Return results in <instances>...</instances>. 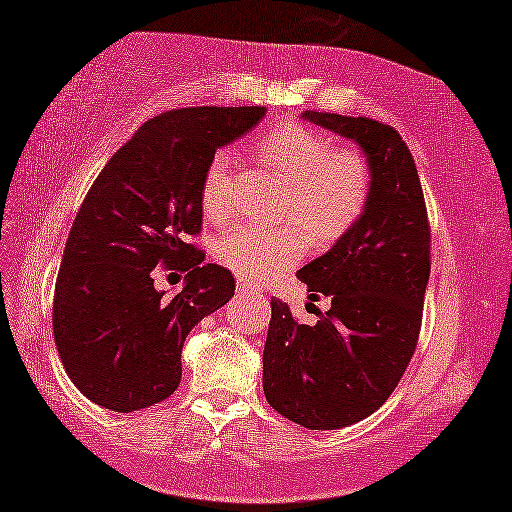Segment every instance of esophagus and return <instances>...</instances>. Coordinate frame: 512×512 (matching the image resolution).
I'll use <instances>...</instances> for the list:
<instances>
[{"label": "esophagus", "instance_id": "esophagus-1", "mask_svg": "<svg viewBox=\"0 0 512 512\" xmlns=\"http://www.w3.org/2000/svg\"><path fill=\"white\" fill-rule=\"evenodd\" d=\"M238 290L240 293H256V283H251L247 279H238Z\"/></svg>", "mask_w": 512, "mask_h": 512}]
</instances>
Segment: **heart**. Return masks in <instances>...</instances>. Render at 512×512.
Masks as SVG:
<instances>
[{"mask_svg": "<svg viewBox=\"0 0 512 512\" xmlns=\"http://www.w3.org/2000/svg\"><path fill=\"white\" fill-rule=\"evenodd\" d=\"M256 151L265 167L286 183L274 210V222L283 226L235 224L219 233L215 258L240 277L270 279L302 261L306 238L329 247L359 222L373 194V167L364 153L336 148L327 135L304 125L265 132ZM199 199L210 222L233 215V155L226 148L208 157Z\"/></svg>", "mask_w": 512, "mask_h": 512, "instance_id": "obj_1", "label": "heart"}]
</instances>
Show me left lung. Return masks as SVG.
<instances>
[{
  "label": "left lung",
  "instance_id": "1",
  "mask_svg": "<svg viewBox=\"0 0 512 512\" xmlns=\"http://www.w3.org/2000/svg\"><path fill=\"white\" fill-rule=\"evenodd\" d=\"M304 119L357 141L373 167V194L359 222L297 272L311 300L332 302L316 325H300L286 302L272 300L263 391L288 421L336 430L380 410L410 366L430 277V222L398 130L366 116Z\"/></svg>",
  "mask_w": 512,
  "mask_h": 512
}]
</instances>
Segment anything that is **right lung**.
<instances>
[{
  "mask_svg": "<svg viewBox=\"0 0 512 512\" xmlns=\"http://www.w3.org/2000/svg\"><path fill=\"white\" fill-rule=\"evenodd\" d=\"M265 107H183L141 125L93 180L61 258L52 327L77 389L112 412H135L178 389L187 334L235 295L233 274L203 263L201 178L219 146ZM187 271L167 298L156 267Z\"/></svg>",
  "mask_w": 512,
  "mask_h": 512,
  "instance_id": "right-lung-1",
  "label": "right lung"
}]
</instances>
